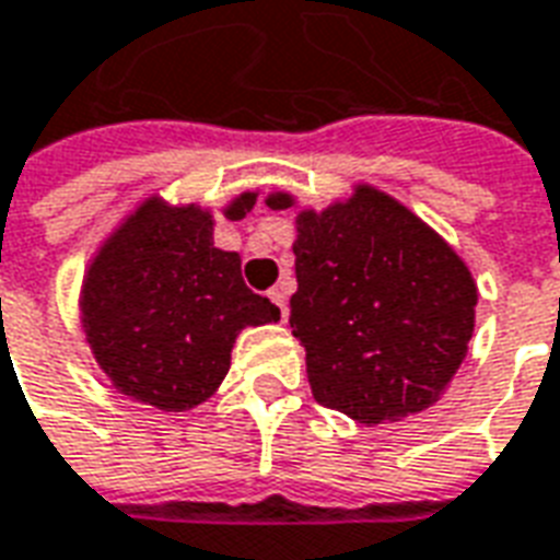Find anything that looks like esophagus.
I'll return each instance as SVG.
<instances>
[{"label": "esophagus", "instance_id": "obj_1", "mask_svg": "<svg viewBox=\"0 0 560 560\" xmlns=\"http://www.w3.org/2000/svg\"><path fill=\"white\" fill-rule=\"evenodd\" d=\"M268 298L275 301L277 310H280V318L285 322V315H289V304H285V289H283V285H275V289L268 292Z\"/></svg>", "mask_w": 560, "mask_h": 560}]
</instances>
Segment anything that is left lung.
<instances>
[{
	"mask_svg": "<svg viewBox=\"0 0 560 560\" xmlns=\"http://www.w3.org/2000/svg\"><path fill=\"white\" fill-rule=\"evenodd\" d=\"M271 209L295 206L268 195ZM298 292L289 325L318 405L363 424L440 401L466 357L478 289L431 226L372 185L295 218Z\"/></svg>",
	"mask_w": 560,
	"mask_h": 560,
	"instance_id": "8db88e82",
	"label": "left lung"
}]
</instances>
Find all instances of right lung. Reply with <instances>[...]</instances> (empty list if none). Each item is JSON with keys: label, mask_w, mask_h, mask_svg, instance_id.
<instances>
[{"label": "right lung", "mask_w": 560, "mask_h": 560, "mask_svg": "<svg viewBox=\"0 0 560 560\" xmlns=\"http://www.w3.org/2000/svg\"><path fill=\"white\" fill-rule=\"evenodd\" d=\"M256 203L245 191L224 215ZM82 327L96 363L129 398L159 410H191L230 372L238 330L280 318L242 280V256L212 242L200 206L150 197L100 247L82 283Z\"/></svg>", "instance_id": "1"}]
</instances>
